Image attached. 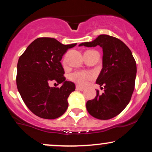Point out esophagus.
Here are the masks:
<instances>
[{
  "mask_svg": "<svg viewBox=\"0 0 152 152\" xmlns=\"http://www.w3.org/2000/svg\"><path fill=\"white\" fill-rule=\"evenodd\" d=\"M76 90H77V91H84L83 88H81V87H80V86H78L76 87Z\"/></svg>",
  "mask_w": 152,
  "mask_h": 152,
  "instance_id": "34e87169",
  "label": "esophagus"
}]
</instances>
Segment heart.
<instances>
[{
    "label": "heart",
    "mask_w": 152,
    "mask_h": 152,
    "mask_svg": "<svg viewBox=\"0 0 152 152\" xmlns=\"http://www.w3.org/2000/svg\"><path fill=\"white\" fill-rule=\"evenodd\" d=\"M94 77V74L88 71H77L70 74L69 79L80 86H85L90 80Z\"/></svg>",
    "instance_id": "obj_1"
}]
</instances>
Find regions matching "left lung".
I'll return each mask as SVG.
<instances>
[{
	"label": "left lung",
	"mask_w": 152,
	"mask_h": 152,
	"mask_svg": "<svg viewBox=\"0 0 152 152\" xmlns=\"http://www.w3.org/2000/svg\"><path fill=\"white\" fill-rule=\"evenodd\" d=\"M103 48V69L96 83L104 90L96 91L94 99L87 101L91 115L99 120H109L118 115L130 101L134 89L137 65L130 49L114 37L100 34L90 42L79 46Z\"/></svg>",
	"instance_id": "obj_1"
}]
</instances>
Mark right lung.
Wrapping results in <instances>:
<instances>
[{"mask_svg": "<svg viewBox=\"0 0 152 152\" xmlns=\"http://www.w3.org/2000/svg\"><path fill=\"white\" fill-rule=\"evenodd\" d=\"M76 44L64 45L54 38L34 40L20 56L16 83L22 99L37 116L52 120L61 116L68 108V99L76 86L66 81L61 64L64 54ZM63 83L50 87L51 82Z\"/></svg>", "mask_w": 152, "mask_h": 152, "instance_id": "add662e5", "label": "right lung"}]
</instances>
